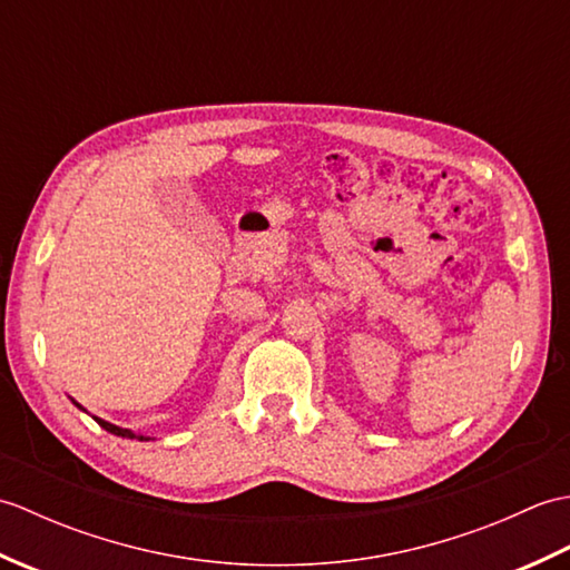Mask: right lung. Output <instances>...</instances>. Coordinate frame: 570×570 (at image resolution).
Returning <instances> with one entry per match:
<instances>
[{"mask_svg":"<svg viewBox=\"0 0 570 570\" xmlns=\"http://www.w3.org/2000/svg\"><path fill=\"white\" fill-rule=\"evenodd\" d=\"M72 404H76L78 409H82L78 402H72ZM95 421H98L105 431H110V433H115V435H122V439H139V441H149L147 435H137L135 431H129V429H119V426H115V423L105 421V419H98V416H95Z\"/></svg>","mask_w":570,"mask_h":570,"instance_id":"obj_1","label":"right lung"}]
</instances>
